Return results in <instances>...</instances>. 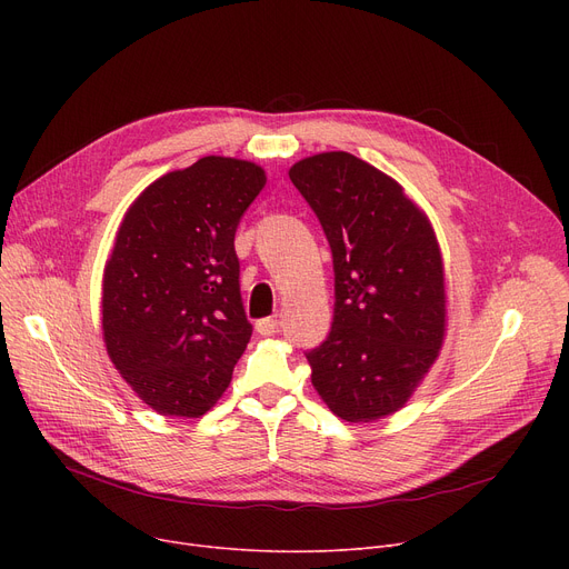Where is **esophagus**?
Returning a JSON list of instances; mask_svg holds the SVG:
<instances>
[{
  "label": "esophagus",
  "instance_id": "obj_1",
  "mask_svg": "<svg viewBox=\"0 0 569 569\" xmlns=\"http://www.w3.org/2000/svg\"><path fill=\"white\" fill-rule=\"evenodd\" d=\"M279 318L277 316H269V318H260L258 322H256V330H258V335H262V337H272V335H277L279 332Z\"/></svg>",
  "mask_w": 569,
  "mask_h": 569
}]
</instances>
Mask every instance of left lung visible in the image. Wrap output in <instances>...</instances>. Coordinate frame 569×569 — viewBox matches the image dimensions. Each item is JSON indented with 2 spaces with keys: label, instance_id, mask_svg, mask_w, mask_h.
<instances>
[{
  "label": "left lung",
  "instance_id": "1",
  "mask_svg": "<svg viewBox=\"0 0 569 569\" xmlns=\"http://www.w3.org/2000/svg\"><path fill=\"white\" fill-rule=\"evenodd\" d=\"M332 249L335 316L307 350L311 382L346 422L399 410L445 335L442 260L429 219L392 177L348 152L290 168Z\"/></svg>",
  "mask_w": 569,
  "mask_h": 569
}]
</instances>
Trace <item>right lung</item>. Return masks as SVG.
Returning <instances> with one entry per match:
<instances>
[{
    "label": "right lung",
    "instance_id": "obj_1",
    "mask_svg": "<svg viewBox=\"0 0 569 569\" xmlns=\"http://www.w3.org/2000/svg\"><path fill=\"white\" fill-rule=\"evenodd\" d=\"M262 187L256 163L204 157L149 184L117 230L103 274L106 348L161 415H204L251 339L234 232Z\"/></svg>",
    "mask_w": 569,
    "mask_h": 569
}]
</instances>
